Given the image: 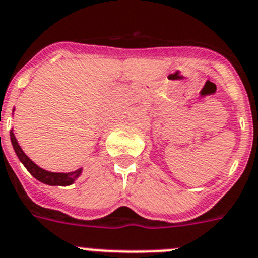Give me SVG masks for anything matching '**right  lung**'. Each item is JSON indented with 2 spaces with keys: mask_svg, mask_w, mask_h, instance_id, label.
<instances>
[{
  "mask_svg": "<svg viewBox=\"0 0 258 258\" xmlns=\"http://www.w3.org/2000/svg\"><path fill=\"white\" fill-rule=\"evenodd\" d=\"M10 139H12L13 148H14L15 153H17V156H18V159L21 160V162L26 166V169L31 173V176L35 177V178L38 179V181H40V182L47 183V185H51V186H68L71 185V183L75 182V179L81 174L82 169H77L75 170V172H71V173L47 172V170L39 168L36 164H34V162H32L31 160L25 155V152H23L22 148L19 147L17 139H15L13 131H10Z\"/></svg>",
  "mask_w": 258,
  "mask_h": 258,
  "instance_id": "1",
  "label": "right lung"
}]
</instances>
